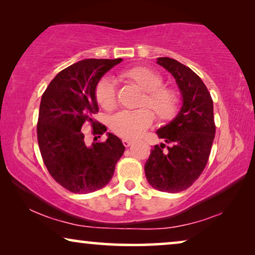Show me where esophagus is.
<instances>
[{
  "label": "esophagus",
  "mask_w": 255,
  "mask_h": 255,
  "mask_svg": "<svg viewBox=\"0 0 255 255\" xmlns=\"http://www.w3.org/2000/svg\"><path fill=\"white\" fill-rule=\"evenodd\" d=\"M123 145L125 146V147H128V146L132 145V142H133V140H131V139H123Z\"/></svg>",
  "instance_id": "34e87169"
}]
</instances>
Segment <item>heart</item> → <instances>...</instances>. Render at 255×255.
Returning <instances> with one entry per match:
<instances>
[{
  "label": "heart",
  "mask_w": 255,
  "mask_h": 255,
  "mask_svg": "<svg viewBox=\"0 0 255 255\" xmlns=\"http://www.w3.org/2000/svg\"><path fill=\"white\" fill-rule=\"evenodd\" d=\"M122 78L134 83L144 92L139 106L149 107L159 121H169L179 109V97L173 88L162 86V79L151 68L133 67L122 73ZM96 101L103 109L111 110L116 104V88L111 79H102L96 87ZM147 108L120 111L110 118V128L122 138H138L153 123L154 116Z\"/></svg>",
  "instance_id": "b5f03b06"
}]
</instances>
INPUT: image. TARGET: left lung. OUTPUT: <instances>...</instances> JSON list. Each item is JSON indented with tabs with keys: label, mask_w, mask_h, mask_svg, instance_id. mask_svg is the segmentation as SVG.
I'll use <instances>...</instances> for the list:
<instances>
[{
	"label": "left lung",
	"mask_w": 255,
	"mask_h": 255,
	"mask_svg": "<svg viewBox=\"0 0 255 255\" xmlns=\"http://www.w3.org/2000/svg\"><path fill=\"white\" fill-rule=\"evenodd\" d=\"M156 64L168 71L179 87L182 106L168 124L156 134L167 144L155 145L145 163V175L153 188L179 193L198 179L207 165L215 138L214 102L200 76L170 58H158Z\"/></svg>",
	"instance_id": "1"
}]
</instances>
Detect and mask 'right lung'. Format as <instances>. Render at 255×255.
Segmentation results:
<instances>
[{"label":"right lung","instance_id":"1","mask_svg":"<svg viewBox=\"0 0 255 255\" xmlns=\"http://www.w3.org/2000/svg\"><path fill=\"white\" fill-rule=\"evenodd\" d=\"M123 59H85L62 69L41 96L37 137L48 173L74 194H88L106 187L125 147L117 135L88 146L81 130L90 122L94 134L104 125L94 121L99 111L96 87L107 72ZM100 137V135H99Z\"/></svg>","mask_w":255,"mask_h":255}]
</instances>
